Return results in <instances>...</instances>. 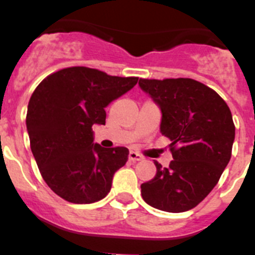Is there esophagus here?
<instances>
[{"instance_id":"1","label":"esophagus","mask_w":255,"mask_h":255,"mask_svg":"<svg viewBox=\"0 0 255 255\" xmlns=\"http://www.w3.org/2000/svg\"><path fill=\"white\" fill-rule=\"evenodd\" d=\"M129 159H130V161H132V162H136V161H141V159H143V157H141L139 153L130 150V152H129Z\"/></svg>"}]
</instances>
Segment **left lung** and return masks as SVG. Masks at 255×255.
I'll use <instances>...</instances> for the list:
<instances>
[{
    "instance_id": "8db88e82",
    "label": "left lung",
    "mask_w": 255,
    "mask_h": 255,
    "mask_svg": "<svg viewBox=\"0 0 255 255\" xmlns=\"http://www.w3.org/2000/svg\"><path fill=\"white\" fill-rule=\"evenodd\" d=\"M139 87L161 108V132L171 140L168 167L141 184L153 208L180 213L194 208L217 185L231 158L235 125L229 106L194 79H140Z\"/></svg>"
}]
</instances>
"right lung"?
Returning <instances> with one entry per match:
<instances>
[{
    "label": "right lung",
    "mask_w": 255,
    "mask_h": 255,
    "mask_svg": "<svg viewBox=\"0 0 255 255\" xmlns=\"http://www.w3.org/2000/svg\"><path fill=\"white\" fill-rule=\"evenodd\" d=\"M138 78L107 75L74 66L43 79L30 97L26 130L42 177L58 197L89 204L110 193L114 175L128 161L125 147L93 143V125H105L112 101L129 92Z\"/></svg>",
    "instance_id": "1"
}]
</instances>
